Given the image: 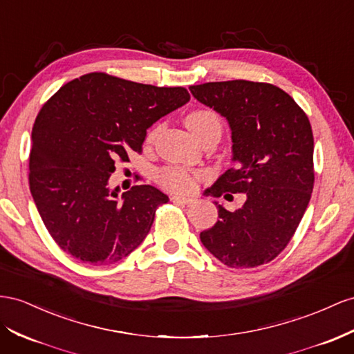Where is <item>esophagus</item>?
<instances>
[{
	"instance_id": "1",
	"label": "esophagus",
	"mask_w": 354,
	"mask_h": 354,
	"mask_svg": "<svg viewBox=\"0 0 354 354\" xmlns=\"http://www.w3.org/2000/svg\"><path fill=\"white\" fill-rule=\"evenodd\" d=\"M171 201H173L174 204H183V205H189L194 203L192 198H185V196H171Z\"/></svg>"
}]
</instances>
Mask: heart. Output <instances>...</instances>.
Masks as SVG:
<instances>
[{"label": "heart", "instance_id": "obj_1", "mask_svg": "<svg viewBox=\"0 0 354 354\" xmlns=\"http://www.w3.org/2000/svg\"><path fill=\"white\" fill-rule=\"evenodd\" d=\"M187 128L192 131L195 136L201 140L205 133L213 131L222 132V120L213 110L208 109H198L190 111L186 119ZM158 128H155L149 133L147 140L151 141L158 133ZM195 178L196 174L190 173V171L181 168V167H167L162 168L158 173V181L168 190H174V192H190L195 187Z\"/></svg>", "mask_w": 354, "mask_h": 354}]
</instances>
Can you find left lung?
I'll return each instance as SVG.
<instances>
[{"instance_id":"left-lung-1","label":"left lung","mask_w":354,"mask_h":354,"mask_svg":"<svg viewBox=\"0 0 354 354\" xmlns=\"http://www.w3.org/2000/svg\"><path fill=\"white\" fill-rule=\"evenodd\" d=\"M232 129L236 164L207 192L244 194L235 212L217 205L218 221L199 235L229 268H254L279 256L298 227L314 186V138L305 111L271 83L229 80L190 86Z\"/></svg>"}]
</instances>
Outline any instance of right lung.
<instances>
[{"label":"right lung","instance_id":"right-lung-1","mask_svg":"<svg viewBox=\"0 0 354 354\" xmlns=\"http://www.w3.org/2000/svg\"><path fill=\"white\" fill-rule=\"evenodd\" d=\"M185 88H158L89 73L65 83L38 111L30 153V189L61 250L91 265L122 261L142 243L168 196L136 185L118 199L109 189L118 162L140 153L146 131L185 106Z\"/></svg>","mask_w":354,"mask_h":354}]
</instances>
